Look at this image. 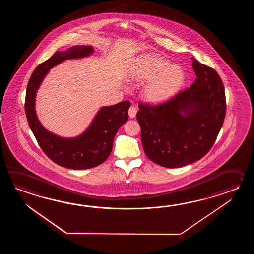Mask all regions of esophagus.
<instances>
[{
    "instance_id": "1",
    "label": "esophagus",
    "mask_w": 254,
    "mask_h": 254,
    "mask_svg": "<svg viewBox=\"0 0 254 254\" xmlns=\"http://www.w3.org/2000/svg\"><path fill=\"white\" fill-rule=\"evenodd\" d=\"M137 114V109L134 106H130L129 109V118H134Z\"/></svg>"
}]
</instances>
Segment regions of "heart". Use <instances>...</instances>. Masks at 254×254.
Masks as SVG:
<instances>
[{
  "label": "heart",
  "mask_w": 254,
  "mask_h": 254,
  "mask_svg": "<svg viewBox=\"0 0 254 254\" xmlns=\"http://www.w3.org/2000/svg\"><path fill=\"white\" fill-rule=\"evenodd\" d=\"M136 81H150L144 95L151 103H161L172 97L184 82L183 70L165 60L147 55L138 60L130 71Z\"/></svg>",
  "instance_id": "b5f03b06"
}]
</instances>
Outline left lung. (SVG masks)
I'll use <instances>...</instances> for the list:
<instances>
[{
	"instance_id": "left-lung-1",
	"label": "left lung",
	"mask_w": 254,
	"mask_h": 254,
	"mask_svg": "<svg viewBox=\"0 0 254 254\" xmlns=\"http://www.w3.org/2000/svg\"><path fill=\"white\" fill-rule=\"evenodd\" d=\"M192 60L197 78L190 88L156 105L139 103L136 117L143 150L151 162L162 167H183L205 156L225 118L221 77L214 69Z\"/></svg>"
}]
</instances>
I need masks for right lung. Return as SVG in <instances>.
<instances>
[{
  "label": "right lung",
  "instance_id": "1",
  "mask_svg": "<svg viewBox=\"0 0 254 254\" xmlns=\"http://www.w3.org/2000/svg\"><path fill=\"white\" fill-rule=\"evenodd\" d=\"M93 52L92 46L77 45L55 54L39 64L28 82L24 110L28 124L43 152L60 166L72 170L96 167L108 158L114 137L128 120L129 101L100 110L84 133L72 139L61 138L49 132L39 122L34 110L35 95L44 76L55 65L67 59H77Z\"/></svg>",
  "mask_w": 254,
  "mask_h": 254
}]
</instances>
